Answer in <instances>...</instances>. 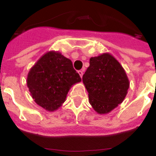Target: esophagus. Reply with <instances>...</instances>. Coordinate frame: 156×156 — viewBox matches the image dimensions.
I'll return each instance as SVG.
<instances>
[{
  "label": "esophagus",
  "instance_id": "obj_1",
  "mask_svg": "<svg viewBox=\"0 0 156 156\" xmlns=\"http://www.w3.org/2000/svg\"><path fill=\"white\" fill-rule=\"evenodd\" d=\"M78 74H79V75L81 76V78H82V76H83V71H82V70H80V71H78Z\"/></svg>",
  "mask_w": 156,
  "mask_h": 156
}]
</instances>
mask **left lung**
<instances>
[{"label": "left lung", "mask_w": 156, "mask_h": 156, "mask_svg": "<svg viewBox=\"0 0 156 156\" xmlns=\"http://www.w3.org/2000/svg\"><path fill=\"white\" fill-rule=\"evenodd\" d=\"M90 104L99 114H105L122 102L129 88L126 71L109 54L90 58L82 77Z\"/></svg>", "instance_id": "1"}]
</instances>
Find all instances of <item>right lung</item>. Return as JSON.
Here are the masks:
<instances>
[{
	"instance_id": "add662e5",
	"label": "right lung",
	"mask_w": 156,
	"mask_h": 156,
	"mask_svg": "<svg viewBox=\"0 0 156 156\" xmlns=\"http://www.w3.org/2000/svg\"><path fill=\"white\" fill-rule=\"evenodd\" d=\"M81 81L71 60L58 52L50 51L32 67L27 84L35 102L48 111H54L65 101L71 85Z\"/></svg>"
}]
</instances>
